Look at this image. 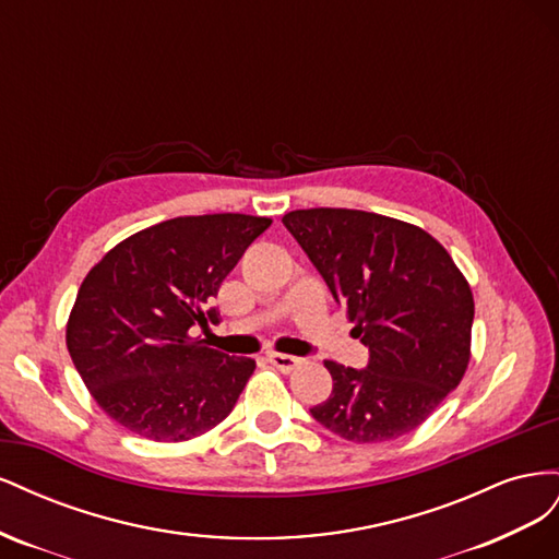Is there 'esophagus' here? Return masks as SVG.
Segmentation results:
<instances>
[{
  "mask_svg": "<svg viewBox=\"0 0 559 559\" xmlns=\"http://www.w3.org/2000/svg\"><path fill=\"white\" fill-rule=\"evenodd\" d=\"M267 361L275 368H280L282 373H292L296 366L302 364L300 357H292V354H282V352H267Z\"/></svg>",
  "mask_w": 559,
  "mask_h": 559,
  "instance_id": "esophagus-1",
  "label": "esophagus"
}]
</instances>
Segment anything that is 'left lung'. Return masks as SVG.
<instances>
[{
    "instance_id": "1",
    "label": "left lung",
    "mask_w": 559,
    "mask_h": 559,
    "mask_svg": "<svg viewBox=\"0 0 559 559\" xmlns=\"http://www.w3.org/2000/svg\"><path fill=\"white\" fill-rule=\"evenodd\" d=\"M282 224L368 347L366 368L324 361L333 392L310 415L354 443L411 433L468 366L473 296L464 275L441 242L399 218L317 207L284 214Z\"/></svg>"
}]
</instances>
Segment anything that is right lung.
<instances>
[{"instance_id":"1","label":"right lung","mask_w":559,"mask_h":559,"mask_svg":"<svg viewBox=\"0 0 559 559\" xmlns=\"http://www.w3.org/2000/svg\"><path fill=\"white\" fill-rule=\"evenodd\" d=\"M270 218L177 216L116 245L83 280L67 324L81 380L114 421L189 441L224 421L257 361L191 337L218 324L212 298Z\"/></svg>"}]
</instances>
